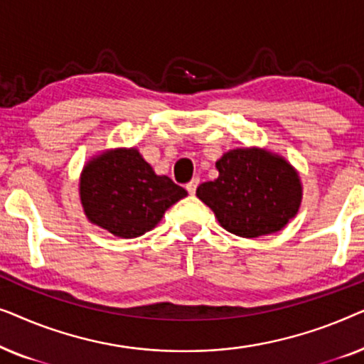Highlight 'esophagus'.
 <instances>
[{"label":"esophagus","mask_w":364,"mask_h":364,"mask_svg":"<svg viewBox=\"0 0 364 364\" xmlns=\"http://www.w3.org/2000/svg\"><path fill=\"white\" fill-rule=\"evenodd\" d=\"M198 182H200V178H198V177H193L192 181L187 183V191H188V193H191V196H193V193H196Z\"/></svg>","instance_id":"1"}]
</instances>
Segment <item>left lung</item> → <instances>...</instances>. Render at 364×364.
I'll return each instance as SVG.
<instances>
[{
	"instance_id": "left-lung-1",
	"label": "left lung",
	"mask_w": 364,
	"mask_h": 364,
	"mask_svg": "<svg viewBox=\"0 0 364 364\" xmlns=\"http://www.w3.org/2000/svg\"><path fill=\"white\" fill-rule=\"evenodd\" d=\"M218 177L197 187L227 232L257 238L280 232L300 210V173L280 154L265 147H238L215 162Z\"/></svg>"
}]
</instances>
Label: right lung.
Instances as JSON below:
<instances>
[{
	"instance_id": "right-lung-1",
	"label": "right lung",
	"mask_w": 364,
	"mask_h": 364,
	"mask_svg": "<svg viewBox=\"0 0 364 364\" xmlns=\"http://www.w3.org/2000/svg\"><path fill=\"white\" fill-rule=\"evenodd\" d=\"M183 197L186 188L157 176L136 147L102 151L84 164L79 177L84 215L121 238L152 230L167 208Z\"/></svg>"
}]
</instances>
